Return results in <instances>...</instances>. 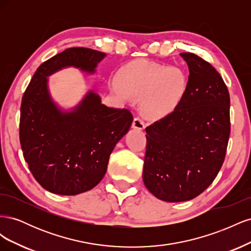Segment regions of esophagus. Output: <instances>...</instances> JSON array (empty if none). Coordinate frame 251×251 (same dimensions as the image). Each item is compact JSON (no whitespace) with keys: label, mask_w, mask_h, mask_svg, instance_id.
I'll use <instances>...</instances> for the list:
<instances>
[{"label":"esophagus","mask_w":251,"mask_h":251,"mask_svg":"<svg viewBox=\"0 0 251 251\" xmlns=\"http://www.w3.org/2000/svg\"><path fill=\"white\" fill-rule=\"evenodd\" d=\"M132 126L134 128H138V130H142V128H144V121H143V119L141 117H139V116L135 117L134 120H133Z\"/></svg>","instance_id":"34e87169"}]
</instances>
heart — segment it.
<instances>
[{
  "label": "heart",
  "instance_id": "b5f03b06",
  "mask_svg": "<svg viewBox=\"0 0 251 251\" xmlns=\"http://www.w3.org/2000/svg\"><path fill=\"white\" fill-rule=\"evenodd\" d=\"M119 82L112 89L124 100L141 98L143 113L151 118H161L176 109L186 92L187 79L178 68H166L149 60H139L119 72Z\"/></svg>",
  "mask_w": 251,
  "mask_h": 251
}]
</instances>
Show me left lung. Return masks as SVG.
Returning <instances> with one entry per match:
<instances>
[{"label":"left lung","instance_id":"8db88e82","mask_svg":"<svg viewBox=\"0 0 251 251\" xmlns=\"http://www.w3.org/2000/svg\"><path fill=\"white\" fill-rule=\"evenodd\" d=\"M180 55L189 69L183 100L146 127L143 182L166 202L192 200L212 183L230 134V98L221 75L194 53Z\"/></svg>","mask_w":251,"mask_h":251}]
</instances>
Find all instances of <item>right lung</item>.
Segmentation results:
<instances>
[{"mask_svg": "<svg viewBox=\"0 0 251 251\" xmlns=\"http://www.w3.org/2000/svg\"><path fill=\"white\" fill-rule=\"evenodd\" d=\"M104 56L93 49L68 48L37 68L23 95V155L35 180L50 193L73 196L96 186L107 172L112 151L133 123L127 109L109 108L94 92L70 112L51 100L47 76L70 66L94 73Z\"/></svg>", "mask_w": 251, "mask_h": 251, "instance_id": "obj_1", "label": "right lung"}]
</instances>
